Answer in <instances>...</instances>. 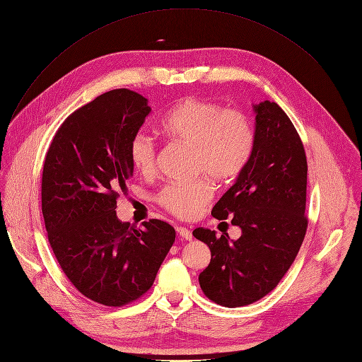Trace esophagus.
Listing matches in <instances>:
<instances>
[{"label":"esophagus","instance_id":"obj_1","mask_svg":"<svg viewBox=\"0 0 362 362\" xmlns=\"http://www.w3.org/2000/svg\"><path fill=\"white\" fill-rule=\"evenodd\" d=\"M176 231H177V234L183 238V240H192V233H190V229L189 228H186V226H176Z\"/></svg>","mask_w":362,"mask_h":362}]
</instances>
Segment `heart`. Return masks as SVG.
Segmentation results:
<instances>
[{"label":"heart","mask_w":362,"mask_h":362,"mask_svg":"<svg viewBox=\"0 0 362 362\" xmlns=\"http://www.w3.org/2000/svg\"><path fill=\"white\" fill-rule=\"evenodd\" d=\"M166 136L193 147L194 175H205L221 185L237 180L248 166L255 146L254 128L248 117L219 104L186 98L160 119ZM131 166L143 176L154 172L157 146L151 137L137 133L129 141ZM214 196L212 183L199 177L192 183H170L157 193V204L177 218L189 219Z\"/></svg>","instance_id":"1"}]
</instances>
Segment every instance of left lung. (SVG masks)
<instances>
[{"label":"left lung","instance_id":"obj_1","mask_svg":"<svg viewBox=\"0 0 362 362\" xmlns=\"http://www.w3.org/2000/svg\"><path fill=\"white\" fill-rule=\"evenodd\" d=\"M255 110V146L245 170L216 202L212 216L231 219L241 237L196 228L193 237L211 250L199 274L206 298L225 308L251 305L269 294L298 255L308 229V160L287 114L264 101Z\"/></svg>","mask_w":362,"mask_h":362}]
</instances>
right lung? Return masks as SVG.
<instances>
[{"label": "right lung", "mask_w": 362, "mask_h": 362, "mask_svg": "<svg viewBox=\"0 0 362 362\" xmlns=\"http://www.w3.org/2000/svg\"><path fill=\"white\" fill-rule=\"evenodd\" d=\"M150 111L134 90H108L63 121L45 158L42 212L53 254L76 290L104 306L140 299L176 237L168 222L137 228L115 212L134 170L129 141Z\"/></svg>", "instance_id": "obj_1"}]
</instances>
